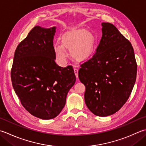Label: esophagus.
Here are the masks:
<instances>
[{"label":"esophagus","instance_id":"1","mask_svg":"<svg viewBox=\"0 0 146 146\" xmlns=\"http://www.w3.org/2000/svg\"><path fill=\"white\" fill-rule=\"evenodd\" d=\"M74 71H75V74L76 75V78H78V70L77 69V68H74Z\"/></svg>","mask_w":146,"mask_h":146}]
</instances>
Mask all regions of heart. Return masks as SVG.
<instances>
[{"mask_svg":"<svg viewBox=\"0 0 146 146\" xmlns=\"http://www.w3.org/2000/svg\"><path fill=\"white\" fill-rule=\"evenodd\" d=\"M61 44L54 45L57 58L64 62L67 58L65 48L70 50L71 57L77 61H85L92 55L96 45V38L93 34L82 28L65 33L62 36Z\"/></svg>","mask_w":146,"mask_h":146,"instance_id":"obj_1","label":"heart"}]
</instances>
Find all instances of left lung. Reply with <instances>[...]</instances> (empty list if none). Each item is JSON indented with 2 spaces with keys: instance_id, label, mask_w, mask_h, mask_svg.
<instances>
[{
  "instance_id": "1",
  "label": "left lung",
  "mask_w": 146,
  "mask_h": 146,
  "mask_svg": "<svg viewBox=\"0 0 146 146\" xmlns=\"http://www.w3.org/2000/svg\"><path fill=\"white\" fill-rule=\"evenodd\" d=\"M102 38L92 58L80 65L85 102L94 115L108 116L125 104L132 92L137 66L131 43L113 24L102 23Z\"/></svg>"
}]
</instances>
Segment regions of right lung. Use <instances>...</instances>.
<instances>
[{
	"label": "right lung",
	"mask_w": 146,
	"mask_h": 146,
	"mask_svg": "<svg viewBox=\"0 0 146 146\" xmlns=\"http://www.w3.org/2000/svg\"><path fill=\"white\" fill-rule=\"evenodd\" d=\"M56 29L34 27L17 47L11 73L23 106L42 119H52L61 113L76 81L72 66L62 68L56 63Z\"/></svg>",
	"instance_id": "add662e5"
}]
</instances>
